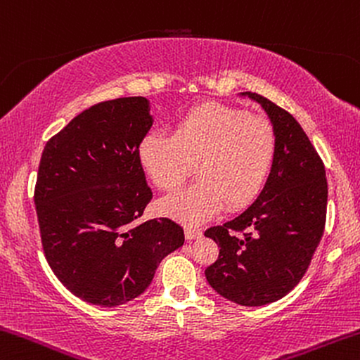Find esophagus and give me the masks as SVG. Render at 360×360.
<instances>
[{
    "mask_svg": "<svg viewBox=\"0 0 360 360\" xmlns=\"http://www.w3.org/2000/svg\"><path fill=\"white\" fill-rule=\"evenodd\" d=\"M185 236H186V240H196V238L202 236V231H201V229H195V226H186Z\"/></svg>",
    "mask_w": 360,
    "mask_h": 360,
    "instance_id": "1",
    "label": "esophagus"
}]
</instances>
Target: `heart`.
Masks as SVG:
<instances>
[{
    "label": "heart",
    "mask_w": 360,
    "mask_h": 360,
    "mask_svg": "<svg viewBox=\"0 0 360 360\" xmlns=\"http://www.w3.org/2000/svg\"><path fill=\"white\" fill-rule=\"evenodd\" d=\"M276 135L272 124L243 109L206 103L193 108L174 134L153 131L140 141L138 159L159 190L181 185L195 164L198 180L162 198L159 212L185 224H201L224 204L240 209L264 190L272 172Z\"/></svg>",
    "instance_id": "obj_1"
}]
</instances>
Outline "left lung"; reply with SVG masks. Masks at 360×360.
<instances>
[{"label":"left lung","mask_w":360,"mask_h":360,"mask_svg":"<svg viewBox=\"0 0 360 360\" xmlns=\"http://www.w3.org/2000/svg\"><path fill=\"white\" fill-rule=\"evenodd\" d=\"M267 112L276 135L272 172L246 211L211 226L219 259L209 285L231 302L265 306L300 283L323 235L328 186L325 165L306 131L285 109L257 93H241Z\"/></svg>","instance_id":"obj_1"}]
</instances>
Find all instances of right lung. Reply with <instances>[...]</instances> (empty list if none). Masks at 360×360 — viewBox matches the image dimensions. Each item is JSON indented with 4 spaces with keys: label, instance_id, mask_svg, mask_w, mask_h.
<instances>
[{
    "label": "right lung",
    "instance_id": "1",
    "mask_svg": "<svg viewBox=\"0 0 360 360\" xmlns=\"http://www.w3.org/2000/svg\"><path fill=\"white\" fill-rule=\"evenodd\" d=\"M151 125L146 98L110 99L80 112L43 149L33 196L43 251L60 283L95 306L135 300L185 243L170 219L131 226L153 198L138 159Z\"/></svg>",
    "mask_w": 360,
    "mask_h": 360
}]
</instances>
